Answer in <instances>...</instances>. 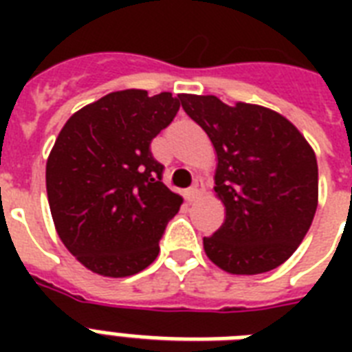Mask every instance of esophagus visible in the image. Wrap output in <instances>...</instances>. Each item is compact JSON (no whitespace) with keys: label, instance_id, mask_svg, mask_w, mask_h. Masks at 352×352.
<instances>
[{"label":"esophagus","instance_id":"34e87169","mask_svg":"<svg viewBox=\"0 0 352 352\" xmlns=\"http://www.w3.org/2000/svg\"><path fill=\"white\" fill-rule=\"evenodd\" d=\"M203 193H204V182H203V179H197V181H195V184H193V186L188 190V197H190V201H195V199L201 197Z\"/></svg>","mask_w":352,"mask_h":352}]
</instances>
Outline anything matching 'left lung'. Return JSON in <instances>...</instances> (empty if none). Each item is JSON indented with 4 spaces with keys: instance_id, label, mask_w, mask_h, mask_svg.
Returning <instances> with one entry per match:
<instances>
[{
    "instance_id": "left-lung-1",
    "label": "left lung",
    "mask_w": 352,
    "mask_h": 352,
    "mask_svg": "<svg viewBox=\"0 0 352 352\" xmlns=\"http://www.w3.org/2000/svg\"><path fill=\"white\" fill-rule=\"evenodd\" d=\"M182 109L217 153L215 193L225 204L221 228L203 245L228 274L278 268L300 246L318 208V162L298 127L268 107L217 96L179 95Z\"/></svg>"
}]
</instances>
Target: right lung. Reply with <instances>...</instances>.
I'll list each match as a JSON object with an SVG mask.
<instances>
[{
	"label": "right lung",
	"instance_id": "add662e5",
	"mask_svg": "<svg viewBox=\"0 0 352 352\" xmlns=\"http://www.w3.org/2000/svg\"><path fill=\"white\" fill-rule=\"evenodd\" d=\"M181 107L171 93L126 89L102 96L65 122L45 168L60 239L91 272L126 278L159 256L182 197L162 182L149 144Z\"/></svg>",
	"mask_w": 352,
	"mask_h": 352
}]
</instances>
